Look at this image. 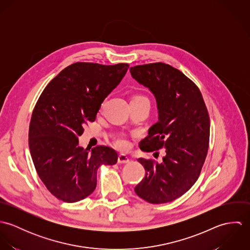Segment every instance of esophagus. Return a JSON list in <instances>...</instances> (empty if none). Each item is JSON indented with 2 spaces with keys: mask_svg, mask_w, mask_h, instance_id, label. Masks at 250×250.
<instances>
[{
  "mask_svg": "<svg viewBox=\"0 0 250 250\" xmlns=\"http://www.w3.org/2000/svg\"><path fill=\"white\" fill-rule=\"evenodd\" d=\"M129 161H130V160H129V158H128L126 155H124V154L118 155L117 162H118L119 164H126V163H128Z\"/></svg>",
  "mask_w": 250,
  "mask_h": 250,
  "instance_id": "34e87169",
  "label": "esophagus"
}]
</instances>
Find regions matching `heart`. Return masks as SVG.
Returning a JSON list of instances; mask_svg holds the SVG:
<instances>
[{
  "label": "heart",
  "mask_w": 250,
  "mask_h": 250,
  "mask_svg": "<svg viewBox=\"0 0 250 250\" xmlns=\"http://www.w3.org/2000/svg\"><path fill=\"white\" fill-rule=\"evenodd\" d=\"M132 101H148L147 100V98H145V97H143V96H140V95H138V96H135L133 99H132ZM115 145H116V147L117 148H119L120 150H126L128 147H129V142H128V140L125 138V137H118L116 140H115Z\"/></svg>",
  "instance_id": "obj_1"
}]
</instances>
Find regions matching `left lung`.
<instances>
[{"instance_id": "obj_1", "label": "left lung", "mask_w": 250, "mask_h": 250, "mask_svg": "<svg viewBox=\"0 0 250 250\" xmlns=\"http://www.w3.org/2000/svg\"><path fill=\"white\" fill-rule=\"evenodd\" d=\"M130 72L152 91L159 110V121L140 147L147 152L166 150L161 164L138 160L146 173L135 191L149 203H167L187 192L200 175L209 148V112L198 86L169 64L136 65Z\"/></svg>"}]
</instances>
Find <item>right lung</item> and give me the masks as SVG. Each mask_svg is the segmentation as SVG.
I'll list each match as a JSON object with an SVG mask.
<instances>
[{"instance_id":"add662e5","label":"right lung","mask_w":250,"mask_h":250,"mask_svg":"<svg viewBox=\"0 0 250 250\" xmlns=\"http://www.w3.org/2000/svg\"><path fill=\"white\" fill-rule=\"evenodd\" d=\"M128 63L104 65L75 62L56 76L34 108L29 146L36 172L47 189L64 202L91 194L101 165L117 163L112 148L80 147L83 126L95 121L101 104L120 83Z\"/></svg>"}]
</instances>
